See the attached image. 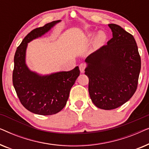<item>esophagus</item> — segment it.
<instances>
[{
  "label": "esophagus",
  "mask_w": 149,
  "mask_h": 149,
  "mask_svg": "<svg viewBox=\"0 0 149 149\" xmlns=\"http://www.w3.org/2000/svg\"><path fill=\"white\" fill-rule=\"evenodd\" d=\"M86 64H85V63H81V64L79 65V69H80L81 72H84V70L85 68H86Z\"/></svg>",
  "instance_id": "esophagus-1"
}]
</instances>
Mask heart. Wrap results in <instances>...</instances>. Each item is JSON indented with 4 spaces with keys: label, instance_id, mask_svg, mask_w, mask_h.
<instances>
[{
    "label": "heart",
    "instance_id": "1",
    "mask_svg": "<svg viewBox=\"0 0 149 149\" xmlns=\"http://www.w3.org/2000/svg\"><path fill=\"white\" fill-rule=\"evenodd\" d=\"M93 35H94V33H90L89 34V36L90 38H92ZM106 38H107V36H106V34H105L104 32H102V31L99 32L96 35V36H95V38L94 43H95V45H96V46L101 45L105 41Z\"/></svg>",
    "mask_w": 149,
    "mask_h": 149
}]
</instances>
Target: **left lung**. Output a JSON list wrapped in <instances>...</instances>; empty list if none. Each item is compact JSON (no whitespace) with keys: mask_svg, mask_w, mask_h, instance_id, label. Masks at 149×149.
Returning a JSON list of instances; mask_svg holds the SVG:
<instances>
[{"mask_svg":"<svg viewBox=\"0 0 149 149\" xmlns=\"http://www.w3.org/2000/svg\"><path fill=\"white\" fill-rule=\"evenodd\" d=\"M109 26L113 38L85 59V70L91 101L104 110L117 109L131 98L137 89L141 68L133 35L117 24Z\"/></svg>","mask_w":149,"mask_h":149,"instance_id":"8db88e82","label":"left lung"}]
</instances>
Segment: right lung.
I'll use <instances>...</instances> for the list:
<instances>
[{
    "label": "right lung",
    "instance_id": "right-lung-1",
    "mask_svg": "<svg viewBox=\"0 0 149 149\" xmlns=\"http://www.w3.org/2000/svg\"><path fill=\"white\" fill-rule=\"evenodd\" d=\"M60 20L32 30L17 48L14 56L13 84L20 102L28 111L40 115H52L64 109L70 90L80 74L78 66L41 76L30 70L26 64L28 43L47 32Z\"/></svg>",
    "mask_w": 149,
    "mask_h": 149
}]
</instances>
